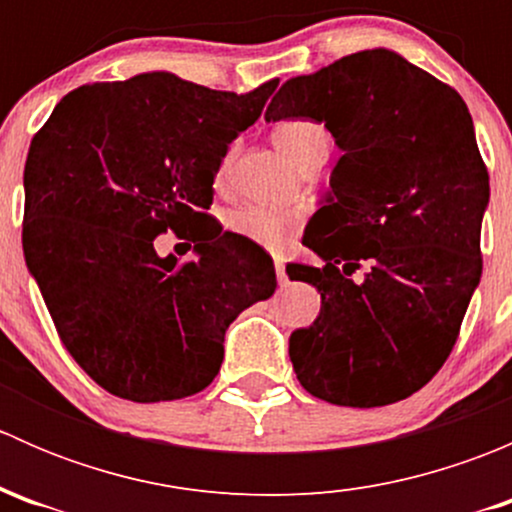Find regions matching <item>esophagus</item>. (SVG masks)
<instances>
[{
    "label": "esophagus",
    "mask_w": 512,
    "mask_h": 512,
    "mask_svg": "<svg viewBox=\"0 0 512 512\" xmlns=\"http://www.w3.org/2000/svg\"><path fill=\"white\" fill-rule=\"evenodd\" d=\"M275 275H277V282H280V287L287 285V272H285V262L277 260L275 262Z\"/></svg>",
    "instance_id": "obj_1"
}]
</instances>
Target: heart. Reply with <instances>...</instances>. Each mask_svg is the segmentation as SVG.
Wrapping results in <instances>:
<instances>
[{"mask_svg":"<svg viewBox=\"0 0 512 512\" xmlns=\"http://www.w3.org/2000/svg\"><path fill=\"white\" fill-rule=\"evenodd\" d=\"M272 141H275L282 156L294 168H304V165L317 158L327 160L329 148H332V136H329L327 128L317 121H307V118L282 121L272 131ZM227 170H230V156H225L223 163H220L218 175H215L218 183H223ZM225 225L232 235L245 237V240L255 242V245L265 247V250H282L289 242V237L297 232L299 220L294 215L277 213V210L245 205V208L227 213Z\"/></svg>","mask_w":512,"mask_h":512,"instance_id":"heart-1","label":"heart"}]
</instances>
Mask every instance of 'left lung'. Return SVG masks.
<instances>
[{"mask_svg": "<svg viewBox=\"0 0 512 512\" xmlns=\"http://www.w3.org/2000/svg\"><path fill=\"white\" fill-rule=\"evenodd\" d=\"M285 118L324 123L344 153L304 232L324 267L287 270L322 294L319 317L289 337L294 374L329 404H396L448 359L483 272L490 185L473 118L456 89L389 49L289 79L265 113Z\"/></svg>", "mask_w": 512, "mask_h": 512, "instance_id": "left-lung-1", "label": "left lung"}]
</instances>
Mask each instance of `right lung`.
<instances>
[{
	"mask_svg": "<svg viewBox=\"0 0 512 512\" xmlns=\"http://www.w3.org/2000/svg\"><path fill=\"white\" fill-rule=\"evenodd\" d=\"M277 84L232 94L151 71L79 86L32 138L24 257L66 352L108 394L203 391L227 327L275 292L272 257L208 210L227 146ZM168 229L196 242L195 261L157 255Z\"/></svg>",
	"mask_w": 512,
	"mask_h": 512,
	"instance_id": "1",
	"label": "right lung"
}]
</instances>
